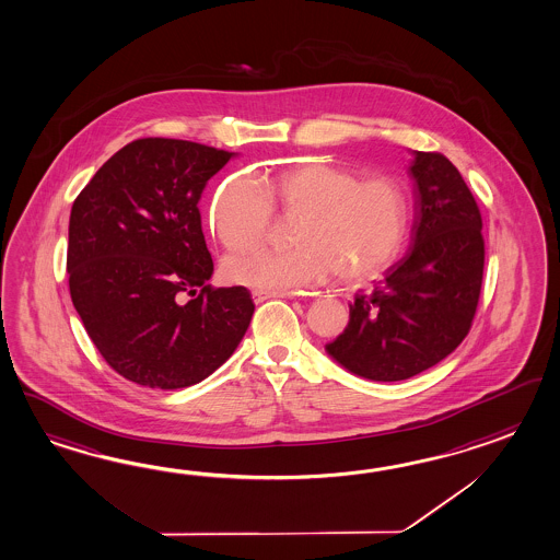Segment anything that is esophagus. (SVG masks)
Returning <instances> with one entry per match:
<instances>
[{
    "instance_id": "34e87169",
    "label": "esophagus",
    "mask_w": 560,
    "mask_h": 560,
    "mask_svg": "<svg viewBox=\"0 0 560 560\" xmlns=\"http://www.w3.org/2000/svg\"><path fill=\"white\" fill-rule=\"evenodd\" d=\"M250 295L255 303H262L265 299L271 298H293V293H289V291H259V289H255Z\"/></svg>"
}]
</instances>
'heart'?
Here are the masks:
<instances>
[{
  "label": "heart",
  "instance_id": "1",
  "mask_svg": "<svg viewBox=\"0 0 560 560\" xmlns=\"http://www.w3.org/2000/svg\"><path fill=\"white\" fill-rule=\"evenodd\" d=\"M273 211L298 219L291 250H265L224 262L238 285L293 291L336 273L341 283H363L398 259L410 231V195L396 176L360 173L329 162H301L253 180H224L212 199L209 223L233 253L267 241Z\"/></svg>",
  "mask_w": 560,
  "mask_h": 560
}]
</instances>
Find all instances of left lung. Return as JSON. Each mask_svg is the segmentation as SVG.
I'll return each instance as SVG.
<instances>
[{
  "label": "left lung",
  "mask_w": 560,
  "mask_h": 560,
  "mask_svg": "<svg viewBox=\"0 0 560 560\" xmlns=\"http://www.w3.org/2000/svg\"><path fill=\"white\" fill-rule=\"evenodd\" d=\"M411 247L386 279L349 303V324L327 353L373 382H399L444 360L472 327L485 273L482 217L458 168L413 150Z\"/></svg>",
  "instance_id": "1"
}]
</instances>
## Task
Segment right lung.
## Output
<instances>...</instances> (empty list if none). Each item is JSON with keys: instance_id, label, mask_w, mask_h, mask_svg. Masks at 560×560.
I'll use <instances>...</instances> for the list:
<instances>
[{"instance_id": "right-lung-1", "label": "right lung", "mask_w": 560, "mask_h": 560, "mask_svg": "<svg viewBox=\"0 0 560 560\" xmlns=\"http://www.w3.org/2000/svg\"><path fill=\"white\" fill-rule=\"evenodd\" d=\"M235 152L138 138L75 197L70 295L102 358L138 386L178 389L233 355L255 311L247 287H214L199 200Z\"/></svg>"}]
</instances>
